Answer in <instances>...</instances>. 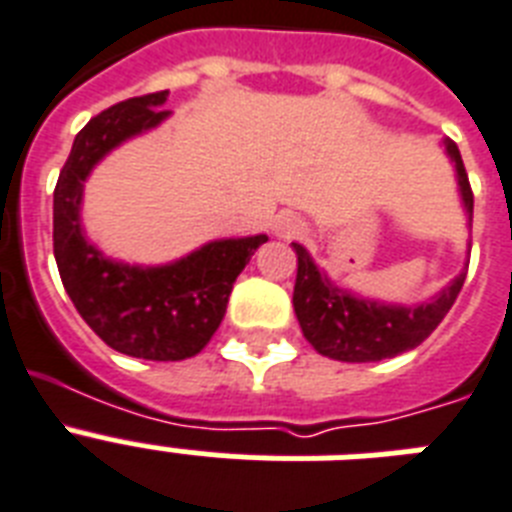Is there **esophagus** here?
<instances>
[{
  "label": "esophagus",
  "instance_id": "34e87169",
  "mask_svg": "<svg viewBox=\"0 0 512 512\" xmlns=\"http://www.w3.org/2000/svg\"><path fill=\"white\" fill-rule=\"evenodd\" d=\"M299 228H302L299 218H294V215H289V213L278 215V218L273 220V231H276L278 236H294V234H299Z\"/></svg>",
  "mask_w": 512,
  "mask_h": 512
}]
</instances>
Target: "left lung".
<instances>
[{"instance_id": "left-lung-1", "label": "left lung", "mask_w": 512, "mask_h": 512, "mask_svg": "<svg viewBox=\"0 0 512 512\" xmlns=\"http://www.w3.org/2000/svg\"><path fill=\"white\" fill-rule=\"evenodd\" d=\"M444 149L455 162L460 197L468 218H473V191L468 184L463 157L458 144L444 139ZM297 252V284H294V313L299 328L315 350L342 363H376L386 357H397L407 350H415L423 339H429L444 315L455 305L463 289L468 265L450 286H444L431 302L423 305H384L376 299L357 297L313 263V257L302 244H292Z\"/></svg>"}]
</instances>
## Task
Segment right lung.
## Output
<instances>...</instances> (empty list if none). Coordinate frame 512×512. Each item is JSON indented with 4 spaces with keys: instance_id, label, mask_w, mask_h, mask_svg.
<instances>
[{
    "instance_id": "1",
    "label": "right lung",
    "mask_w": 512,
    "mask_h": 512,
    "mask_svg": "<svg viewBox=\"0 0 512 512\" xmlns=\"http://www.w3.org/2000/svg\"><path fill=\"white\" fill-rule=\"evenodd\" d=\"M168 91L126 99L78 131L54 186V260L62 286L91 331L112 350L144 360H186L205 350L228 294L268 236L218 239L168 265L110 260L83 236V181L107 152L160 126Z\"/></svg>"
}]
</instances>
